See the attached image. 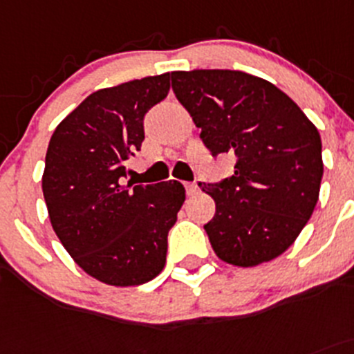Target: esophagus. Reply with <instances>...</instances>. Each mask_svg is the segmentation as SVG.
Instances as JSON below:
<instances>
[{"label":"esophagus","instance_id":"esophagus-1","mask_svg":"<svg viewBox=\"0 0 354 354\" xmlns=\"http://www.w3.org/2000/svg\"><path fill=\"white\" fill-rule=\"evenodd\" d=\"M185 187H187V194H188V196H196V194L199 192V185H197L196 181H194V183H187V185H185Z\"/></svg>","mask_w":354,"mask_h":354}]
</instances>
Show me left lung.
<instances>
[{"instance_id":"1","label":"left lung","mask_w":354,"mask_h":354,"mask_svg":"<svg viewBox=\"0 0 354 354\" xmlns=\"http://www.w3.org/2000/svg\"><path fill=\"white\" fill-rule=\"evenodd\" d=\"M171 84L211 155L236 158L232 176L199 183L216 203L213 220L204 225L214 253L239 267L279 257L318 203V129L285 92L248 73L173 71Z\"/></svg>"}]
</instances>
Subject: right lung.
Returning <instances> with one entry per match:
<instances>
[{
    "mask_svg": "<svg viewBox=\"0 0 354 354\" xmlns=\"http://www.w3.org/2000/svg\"><path fill=\"white\" fill-rule=\"evenodd\" d=\"M169 73L101 88L54 131L41 187L66 252L99 281L136 286L164 269L167 234L185 203L176 180L134 185L125 160L141 150L145 117L169 92Z\"/></svg>",
    "mask_w": 354,
    "mask_h": 354,
    "instance_id": "1",
    "label": "right lung"
}]
</instances>
